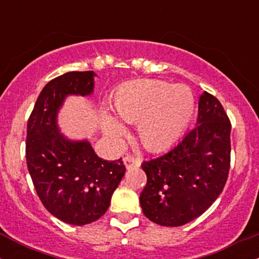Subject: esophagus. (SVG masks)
Here are the masks:
<instances>
[{
  "instance_id": "obj_1",
  "label": "esophagus",
  "mask_w": 259,
  "mask_h": 259,
  "mask_svg": "<svg viewBox=\"0 0 259 259\" xmlns=\"http://www.w3.org/2000/svg\"><path fill=\"white\" fill-rule=\"evenodd\" d=\"M124 164H125V167L129 169V168H133V167H139L140 164H141V159L139 158V157H135V156H127L124 157Z\"/></svg>"
}]
</instances>
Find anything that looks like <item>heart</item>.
I'll return each mask as SVG.
<instances>
[{"label":"heart","mask_w":259,"mask_h":259,"mask_svg":"<svg viewBox=\"0 0 259 259\" xmlns=\"http://www.w3.org/2000/svg\"><path fill=\"white\" fill-rule=\"evenodd\" d=\"M112 108L118 119L136 124L142 146L156 152L170 147L185 132L195 112V97L187 86L142 79L121 85ZM102 127L112 139L125 133L123 124L107 113L102 114Z\"/></svg>","instance_id":"obj_1"}]
</instances>
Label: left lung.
<instances>
[{
	"label": "left lung",
	"instance_id": "1",
	"mask_svg": "<svg viewBox=\"0 0 259 259\" xmlns=\"http://www.w3.org/2000/svg\"><path fill=\"white\" fill-rule=\"evenodd\" d=\"M230 132L222 103L204 91L198 102L197 125L168 152L141 164L147 184L140 204L151 222L180 227L212 206L228 180Z\"/></svg>",
	"mask_w": 259,
	"mask_h": 259
}]
</instances>
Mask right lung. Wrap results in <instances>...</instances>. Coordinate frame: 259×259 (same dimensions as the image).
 I'll list each match as a JSON object with an SVG mask.
<instances>
[{
    "instance_id": "1",
    "label": "right lung",
    "mask_w": 259,
    "mask_h": 259,
    "mask_svg": "<svg viewBox=\"0 0 259 259\" xmlns=\"http://www.w3.org/2000/svg\"><path fill=\"white\" fill-rule=\"evenodd\" d=\"M92 70L69 72L47 82L28 120L25 157L44 207L59 221L85 225L108 209L125 174L123 160H105L88 141H70L59 133L57 113L68 95L94 91Z\"/></svg>"
}]
</instances>
